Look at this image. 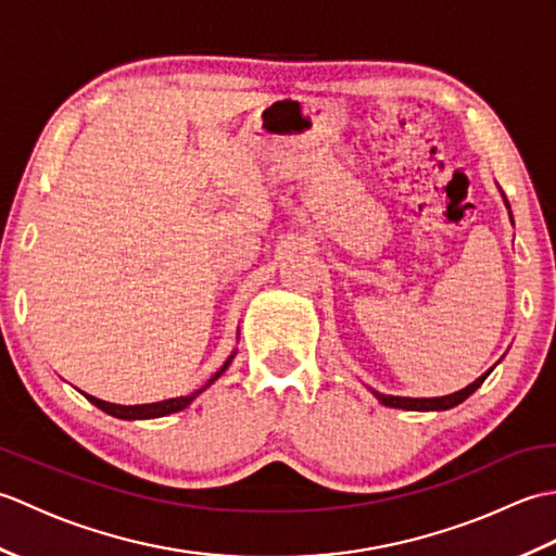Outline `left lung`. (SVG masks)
<instances>
[{
  "label": "left lung",
  "instance_id": "obj_1",
  "mask_svg": "<svg viewBox=\"0 0 556 556\" xmlns=\"http://www.w3.org/2000/svg\"><path fill=\"white\" fill-rule=\"evenodd\" d=\"M509 205V203H506ZM492 370H488L485 375H480L478 380L473 382V384H468V387H464L460 389V392H454V394H448V396H434V399H408V396H387V394H377L375 392V396L382 401L384 406H389V408H406V410H446V408H454V406H458L460 401H466L470 394L476 392V389L488 380V375H490Z\"/></svg>",
  "mask_w": 556,
  "mask_h": 556
}]
</instances>
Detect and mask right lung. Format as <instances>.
I'll list each match as a JSON object with an SVG mask.
<instances>
[{"label": "right lung", "instance_id": "add662e5", "mask_svg": "<svg viewBox=\"0 0 556 556\" xmlns=\"http://www.w3.org/2000/svg\"><path fill=\"white\" fill-rule=\"evenodd\" d=\"M233 358V356H231ZM231 358L222 365V368L210 377L207 380V384L205 387H210L212 382L217 380V377L229 368V363H231ZM205 387H200V389H195L193 394H188V396H176V399H164V401H157V404H140V406H119V404H108V401H102V399H96V396H88V401L90 404H96L98 408H102L104 413H110V416H114V418H124V420H143V418H160V416H169V413H176V410H184L188 404H191V401L203 392Z\"/></svg>", "mask_w": 556, "mask_h": 556}]
</instances>
